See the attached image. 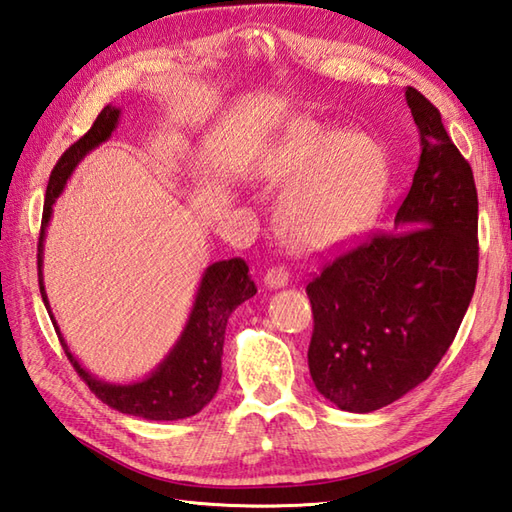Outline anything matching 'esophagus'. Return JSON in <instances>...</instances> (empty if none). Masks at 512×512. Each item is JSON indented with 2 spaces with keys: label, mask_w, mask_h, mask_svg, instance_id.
Wrapping results in <instances>:
<instances>
[{
  "label": "esophagus",
  "mask_w": 512,
  "mask_h": 512,
  "mask_svg": "<svg viewBox=\"0 0 512 512\" xmlns=\"http://www.w3.org/2000/svg\"><path fill=\"white\" fill-rule=\"evenodd\" d=\"M289 285V274L282 267H271L265 274V287L269 289H282Z\"/></svg>",
  "instance_id": "1"
}]
</instances>
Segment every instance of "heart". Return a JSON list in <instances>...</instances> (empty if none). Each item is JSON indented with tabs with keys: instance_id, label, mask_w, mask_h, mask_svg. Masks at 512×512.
I'll return each instance as SVG.
<instances>
[{
	"instance_id": "heart-1",
	"label": "heart",
	"mask_w": 512,
	"mask_h": 512,
	"mask_svg": "<svg viewBox=\"0 0 512 512\" xmlns=\"http://www.w3.org/2000/svg\"><path fill=\"white\" fill-rule=\"evenodd\" d=\"M269 184H293L280 206L282 232L309 252L359 241L381 217L390 192L388 155L359 133L291 127L254 166Z\"/></svg>"
}]
</instances>
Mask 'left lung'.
<instances>
[{
    "mask_svg": "<svg viewBox=\"0 0 512 512\" xmlns=\"http://www.w3.org/2000/svg\"><path fill=\"white\" fill-rule=\"evenodd\" d=\"M420 135L392 234L335 258L306 287L309 370L339 410L368 414L423 383L451 346L478 278V190L440 111L405 87Z\"/></svg>",
    "mask_w": 512,
    "mask_h": 512,
    "instance_id": "obj_1",
    "label": "left lung"
}]
</instances>
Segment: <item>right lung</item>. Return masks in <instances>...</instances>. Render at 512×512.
I'll return each instance as SVG.
<instances>
[{
	"label": "right lung",
	"instance_id": "right-lung-1",
	"mask_svg": "<svg viewBox=\"0 0 512 512\" xmlns=\"http://www.w3.org/2000/svg\"><path fill=\"white\" fill-rule=\"evenodd\" d=\"M120 113V107L113 105L102 109L96 122L92 124V129L61 155V160L56 162L52 170L48 190H45L39 234V289L67 359L72 361L76 372L81 374L83 381L89 385V390L102 403H107L122 414L140 416L146 420H179L199 414L219 390L223 374L221 357L227 320H230V315L238 304H243L256 293L254 280L249 276V267L245 265V260H219V263L206 267L186 326L177 337L175 346L168 350V355L157 363L153 372L146 374L144 379L131 383L102 381L96 374L81 366V361L72 355L70 346H67L65 337L61 335V328L54 320L48 293H45L43 285V241L45 230H48L52 219L54 203L83 157L111 138V133L118 127Z\"/></svg>",
	"mask_w": 512,
	"mask_h": 512
}]
</instances>
